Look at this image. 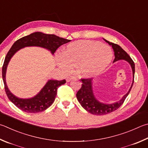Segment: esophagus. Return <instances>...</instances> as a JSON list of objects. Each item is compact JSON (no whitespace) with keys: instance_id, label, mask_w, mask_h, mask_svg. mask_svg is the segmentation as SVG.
<instances>
[{"instance_id":"1","label":"esophagus","mask_w":148,"mask_h":148,"mask_svg":"<svg viewBox=\"0 0 148 148\" xmlns=\"http://www.w3.org/2000/svg\"><path fill=\"white\" fill-rule=\"evenodd\" d=\"M73 79H74V77H67V78L66 79V82H70L71 80H72Z\"/></svg>"}]
</instances>
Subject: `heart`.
I'll return each mask as SVG.
<instances>
[{"label":"heart","mask_w":148,"mask_h":148,"mask_svg":"<svg viewBox=\"0 0 148 148\" xmlns=\"http://www.w3.org/2000/svg\"><path fill=\"white\" fill-rule=\"evenodd\" d=\"M112 50L100 42L80 40L63 48L62 54L56 56L59 67L65 74H70L73 66L83 78H91L101 74L111 63Z\"/></svg>","instance_id":"heart-1"}]
</instances>
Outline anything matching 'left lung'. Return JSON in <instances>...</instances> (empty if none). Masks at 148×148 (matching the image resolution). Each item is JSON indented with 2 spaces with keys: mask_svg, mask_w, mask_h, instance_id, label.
<instances>
[{
  "mask_svg": "<svg viewBox=\"0 0 148 148\" xmlns=\"http://www.w3.org/2000/svg\"><path fill=\"white\" fill-rule=\"evenodd\" d=\"M103 40L106 41V42H107L110 46H111L114 50L115 58L113 62H116V61L119 60H125L130 63L133 71V82L128 92L123 96L120 100L114 102L113 103L107 104L98 101L95 97L93 92L92 79H82V86L76 94L77 100L86 111L90 112V114L99 115V116L111 113V112L114 111L115 110L119 109L122 106L133 87L134 83V76H135V63H134L132 59L130 58V56L127 54V53L125 52L119 45L112 43V42L107 41L105 39H103Z\"/></svg>",
  "mask_w": 148,
  "mask_h": 148,
  "instance_id": "8db88e82",
  "label": "left lung"
}]
</instances>
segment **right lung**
Here are the masks:
<instances>
[{
	"mask_svg": "<svg viewBox=\"0 0 148 148\" xmlns=\"http://www.w3.org/2000/svg\"><path fill=\"white\" fill-rule=\"evenodd\" d=\"M70 41L71 40L61 38L56 35L46 34L37 32L18 39L13 43L5 58L2 66V79L8 97L16 107L28 113H37L45 111L54 101L58 87L65 84L66 81L65 79L61 81L50 79L34 97L30 98H18L11 92L6 82L7 67L13 55L23 48L28 47H39L46 48L53 55L61 45Z\"/></svg>",
	"mask_w": 148,
	"mask_h": 148,
	"instance_id": "obj_1",
	"label": "right lung"
}]
</instances>
